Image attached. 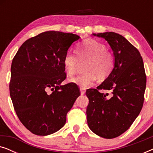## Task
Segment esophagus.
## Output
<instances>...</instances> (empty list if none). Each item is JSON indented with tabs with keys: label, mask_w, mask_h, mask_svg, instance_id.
Returning <instances> with one entry per match:
<instances>
[{
	"label": "esophagus",
	"mask_w": 153,
	"mask_h": 153,
	"mask_svg": "<svg viewBox=\"0 0 153 153\" xmlns=\"http://www.w3.org/2000/svg\"><path fill=\"white\" fill-rule=\"evenodd\" d=\"M80 92H81V95H84L85 93V91L84 89L81 88L80 89Z\"/></svg>",
	"instance_id": "esophagus-1"
}]
</instances>
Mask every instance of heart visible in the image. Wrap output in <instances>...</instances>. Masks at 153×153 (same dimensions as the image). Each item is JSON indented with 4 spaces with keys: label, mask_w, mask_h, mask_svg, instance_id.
Wrapping results in <instances>:
<instances>
[{
    "label": "heart",
    "mask_w": 153,
    "mask_h": 153,
    "mask_svg": "<svg viewBox=\"0 0 153 153\" xmlns=\"http://www.w3.org/2000/svg\"><path fill=\"white\" fill-rule=\"evenodd\" d=\"M76 51L77 56L72 51L67 52L62 60L65 70L72 76L76 73L79 61H88L85 68L86 72L70 79V83L86 88L95 82L97 77L104 80L111 73L114 65V56L103 43L86 39L77 47Z\"/></svg>",
    "instance_id": "obj_1"
}]
</instances>
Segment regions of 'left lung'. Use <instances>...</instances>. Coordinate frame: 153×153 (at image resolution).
Listing matches in <instances>:
<instances>
[{
    "instance_id": "obj_1",
    "label": "left lung",
    "mask_w": 153,
    "mask_h": 153,
    "mask_svg": "<svg viewBox=\"0 0 153 153\" xmlns=\"http://www.w3.org/2000/svg\"><path fill=\"white\" fill-rule=\"evenodd\" d=\"M107 41L114 52L111 73L97 89H88L86 108L89 128L105 139H113L129 128L143 106L146 86L143 62L139 51L122 35L114 32L93 33ZM99 89L112 92L100 93Z\"/></svg>"
}]
</instances>
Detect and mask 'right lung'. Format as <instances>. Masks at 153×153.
<instances>
[{
    "instance_id": "1",
    "label": "right lung",
    "mask_w": 153,
    "mask_h": 153,
    "mask_svg": "<svg viewBox=\"0 0 153 153\" xmlns=\"http://www.w3.org/2000/svg\"><path fill=\"white\" fill-rule=\"evenodd\" d=\"M79 38L59 31L42 33L27 39L12 60L10 97L19 119L34 134L47 136L61 129L80 95L77 85H61L66 78L62 60Z\"/></svg>"
}]
</instances>
